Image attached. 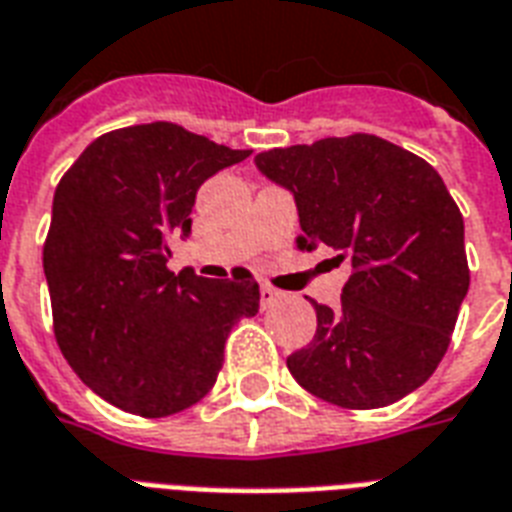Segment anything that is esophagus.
Returning <instances> with one entry per match:
<instances>
[{"label": "esophagus", "mask_w": 512, "mask_h": 512, "mask_svg": "<svg viewBox=\"0 0 512 512\" xmlns=\"http://www.w3.org/2000/svg\"><path fill=\"white\" fill-rule=\"evenodd\" d=\"M284 295L279 290H273V287H268V284H263L260 287V300H263V306H271V303H276V300H282Z\"/></svg>", "instance_id": "obj_1"}]
</instances>
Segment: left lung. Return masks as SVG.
<instances>
[{
	"mask_svg": "<svg viewBox=\"0 0 512 512\" xmlns=\"http://www.w3.org/2000/svg\"><path fill=\"white\" fill-rule=\"evenodd\" d=\"M257 169L298 206L300 249L351 268L317 335L287 357L306 392L368 411L397 403L443 360L470 287L464 220L424 158L373 134L260 152Z\"/></svg>",
	"mask_w": 512,
	"mask_h": 512,
	"instance_id": "obj_1",
	"label": "left lung"
}]
</instances>
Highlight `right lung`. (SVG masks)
Wrapping results in <instances>:
<instances>
[{
	"mask_svg": "<svg viewBox=\"0 0 512 512\" xmlns=\"http://www.w3.org/2000/svg\"><path fill=\"white\" fill-rule=\"evenodd\" d=\"M249 155L161 120L99 136L58 182L42 249L56 341L120 411L161 419L198 403L233 325L257 314L252 276L166 265L171 241L190 236L198 187Z\"/></svg>",
	"mask_w": 512,
	"mask_h": 512,
	"instance_id": "add662e5",
	"label": "right lung"
}]
</instances>
